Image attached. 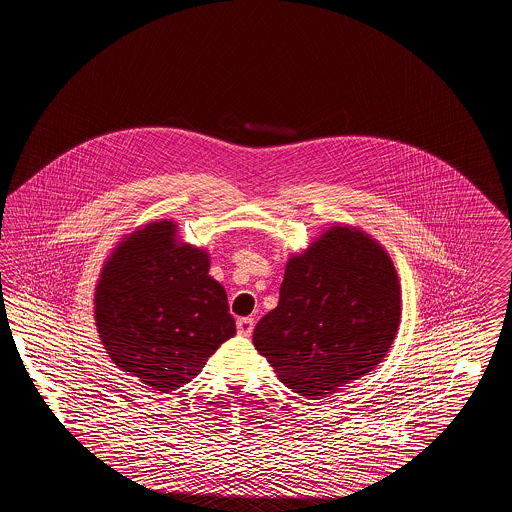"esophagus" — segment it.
<instances>
[{
	"label": "esophagus",
	"instance_id": "34e87169",
	"mask_svg": "<svg viewBox=\"0 0 512 512\" xmlns=\"http://www.w3.org/2000/svg\"><path fill=\"white\" fill-rule=\"evenodd\" d=\"M236 326H238V334H240V336L249 338V336L253 334V326H255V322H253V318L249 317L238 318Z\"/></svg>",
	"mask_w": 512,
	"mask_h": 512
}]
</instances>
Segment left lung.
<instances>
[{
  "label": "left lung",
  "instance_id": "obj_1",
  "mask_svg": "<svg viewBox=\"0 0 512 512\" xmlns=\"http://www.w3.org/2000/svg\"><path fill=\"white\" fill-rule=\"evenodd\" d=\"M399 322L390 253L365 230L334 224L288 259L278 307L257 322L253 345L290 390L322 399L380 365Z\"/></svg>",
  "mask_w": 512,
  "mask_h": 512
}]
</instances>
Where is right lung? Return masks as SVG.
I'll list each match as a JSON object with an SVG mask.
<instances>
[{
    "instance_id": "right-lung-1",
    "label": "right lung",
    "mask_w": 512,
    "mask_h": 512,
    "mask_svg": "<svg viewBox=\"0 0 512 512\" xmlns=\"http://www.w3.org/2000/svg\"><path fill=\"white\" fill-rule=\"evenodd\" d=\"M209 267V253L180 242L178 224L167 219L126 234L103 263L94 293L99 340L146 388H182L236 334Z\"/></svg>"
}]
</instances>
